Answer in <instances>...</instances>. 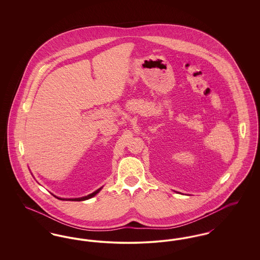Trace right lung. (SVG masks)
<instances>
[{"label":"right lung","instance_id":"1","mask_svg":"<svg viewBox=\"0 0 260 260\" xmlns=\"http://www.w3.org/2000/svg\"><path fill=\"white\" fill-rule=\"evenodd\" d=\"M101 190V188H99L96 191H94L93 193H91V194H89V195H87L86 197H82V198H76V199H60V198H56L60 199V200H67V201H78V202H80V201H85V200H87V199L92 198L93 196H95L98 193H99V191Z\"/></svg>","mask_w":260,"mask_h":260}]
</instances>
